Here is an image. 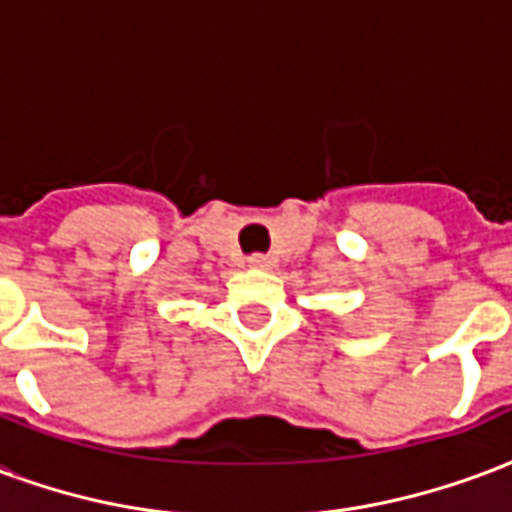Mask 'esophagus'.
Wrapping results in <instances>:
<instances>
[{
	"mask_svg": "<svg viewBox=\"0 0 512 512\" xmlns=\"http://www.w3.org/2000/svg\"><path fill=\"white\" fill-rule=\"evenodd\" d=\"M249 266L257 268V271H266V268L274 266V260H271L268 255H252L249 257Z\"/></svg>",
	"mask_w": 512,
	"mask_h": 512,
	"instance_id": "34e87169",
	"label": "esophagus"
}]
</instances>
